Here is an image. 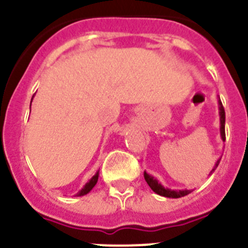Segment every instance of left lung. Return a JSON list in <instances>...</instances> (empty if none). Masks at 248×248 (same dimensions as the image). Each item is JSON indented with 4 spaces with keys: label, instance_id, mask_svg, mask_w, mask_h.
<instances>
[{
    "label": "left lung",
    "instance_id": "8db88e82",
    "mask_svg": "<svg viewBox=\"0 0 248 248\" xmlns=\"http://www.w3.org/2000/svg\"><path fill=\"white\" fill-rule=\"evenodd\" d=\"M218 114H220V135L221 139L225 141V109L222 107V103H221L220 98H218ZM220 160H217L216 166L218 165ZM144 177H145V181L148 183V185L150 186V189L155 192V194L160 195V196H164V198H171V199H179L183 198L185 195H189L192 190H171L168 189V187H164L161 184L157 181V179H155L154 176H151L150 174H148L146 171H144Z\"/></svg>",
    "mask_w": 248,
    "mask_h": 248
}]
</instances>
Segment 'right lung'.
<instances>
[{
	"label": "right lung",
	"mask_w": 248,
	"mask_h": 248,
	"mask_svg": "<svg viewBox=\"0 0 248 248\" xmlns=\"http://www.w3.org/2000/svg\"><path fill=\"white\" fill-rule=\"evenodd\" d=\"M32 99H33V98H32ZM31 103H32V102H31ZM98 177H99V171H97V174L92 176L91 180H89L88 183H87L84 186H83L82 189H80L79 191H78V194H77L76 196H84V195L88 194V192L91 191L92 189H93L94 186H95V184L98 183Z\"/></svg>",
	"instance_id": "1"
}]
</instances>
